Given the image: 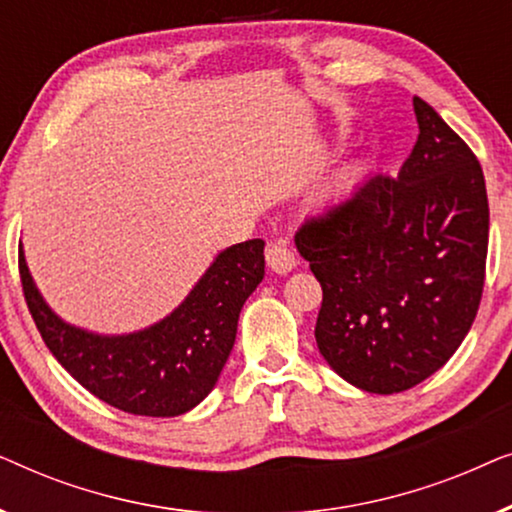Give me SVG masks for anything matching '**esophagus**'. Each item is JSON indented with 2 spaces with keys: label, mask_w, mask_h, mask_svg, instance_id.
<instances>
[{
  "label": "esophagus",
  "mask_w": 512,
  "mask_h": 512,
  "mask_svg": "<svg viewBox=\"0 0 512 512\" xmlns=\"http://www.w3.org/2000/svg\"><path fill=\"white\" fill-rule=\"evenodd\" d=\"M265 261H268L270 270H275L277 275H286L296 268V254L284 244H270L268 251H265Z\"/></svg>",
  "instance_id": "obj_1"
}]
</instances>
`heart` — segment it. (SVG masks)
Here are the masks:
<instances>
[{
    "label": "heart",
    "instance_id": "b5f03b06",
    "mask_svg": "<svg viewBox=\"0 0 512 512\" xmlns=\"http://www.w3.org/2000/svg\"><path fill=\"white\" fill-rule=\"evenodd\" d=\"M361 177H363L361 160H349V163L340 165L338 170L326 179V184L321 186V202L333 205V202H340L342 198H347V195L359 186Z\"/></svg>",
    "mask_w": 512,
    "mask_h": 512
}]
</instances>
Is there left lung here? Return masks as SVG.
I'll use <instances>...</instances> for the list:
<instances>
[{
    "label": "left lung",
    "instance_id": "1",
    "mask_svg": "<svg viewBox=\"0 0 512 512\" xmlns=\"http://www.w3.org/2000/svg\"><path fill=\"white\" fill-rule=\"evenodd\" d=\"M412 107L419 137L398 177L375 174L293 237L324 291L319 352L368 394H398L443 368L485 286L482 167L422 97Z\"/></svg>",
    "mask_w": 512,
    "mask_h": 512
}]
</instances>
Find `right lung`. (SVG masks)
Wrapping results in <instances>:
<instances>
[{
    "mask_svg": "<svg viewBox=\"0 0 512 512\" xmlns=\"http://www.w3.org/2000/svg\"><path fill=\"white\" fill-rule=\"evenodd\" d=\"M263 249V240H249L219 251L170 314L132 333H97L62 319L41 296L23 244L20 279L46 347L81 387L130 415L177 417L219 382L242 305L265 275Z\"/></svg>",
    "mask_w": 512,
    "mask_h": 512,
    "instance_id": "obj_1",
    "label": "right lung"
}]
</instances>
